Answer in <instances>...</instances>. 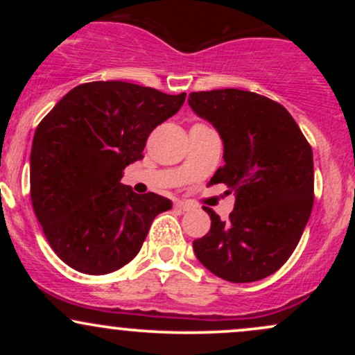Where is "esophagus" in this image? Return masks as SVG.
I'll use <instances>...</instances> for the list:
<instances>
[{"label":"esophagus","mask_w":355,"mask_h":355,"mask_svg":"<svg viewBox=\"0 0 355 355\" xmlns=\"http://www.w3.org/2000/svg\"><path fill=\"white\" fill-rule=\"evenodd\" d=\"M175 209L180 210V211H190L191 209H193V207H191L190 203H187V202H177V203H175Z\"/></svg>","instance_id":"34e87169"}]
</instances>
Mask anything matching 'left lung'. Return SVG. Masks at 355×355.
<instances>
[{
    "mask_svg": "<svg viewBox=\"0 0 355 355\" xmlns=\"http://www.w3.org/2000/svg\"><path fill=\"white\" fill-rule=\"evenodd\" d=\"M189 105L211 123L223 162L211 183L235 191L229 222L214 210L205 237L193 240L197 259L235 284L279 270L295 250L313 203L312 148L282 105L245 89L193 92Z\"/></svg>",
    "mask_w": 355,
    "mask_h": 355,
    "instance_id": "left-lung-1",
    "label": "left lung"
}]
</instances>
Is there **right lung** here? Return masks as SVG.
Wrapping results in <instances>:
<instances>
[{
  "mask_svg": "<svg viewBox=\"0 0 355 355\" xmlns=\"http://www.w3.org/2000/svg\"><path fill=\"white\" fill-rule=\"evenodd\" d=\"M185 96L92 81L68 92L43 118L31 146V202L67 266L89 275L118 270L140 252L153 218L172 209L168 198L138 195L120 180Z\"/></svg>",
  "mask_w": 355,
  "mask_h": 355,
  "instance_id": "add662e5",
  "label": "right lung"
}]
</instances>
